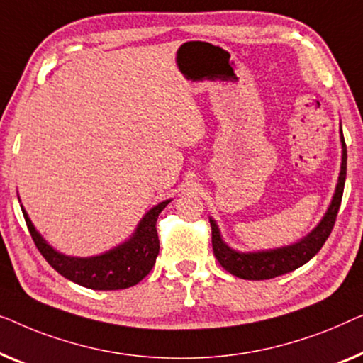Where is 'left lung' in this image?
<instances>
[{
    "label": "left lung",
    "mask_w": 363,
    "mask_h": 363,
    "mask_svg": "<svg viewBox=\"0 0 363 363\" xmlns=\"http://www.w3.org/2000/svg\"><path fill=\"white\" fill-rule=\"evenodd\" d=\"M340 143H342V162H340V172L339 179H337L335 192L330 201L328 211H325L324 217L320 222L311 230L306 237L298 240L296 243L284 245V247L269 248V250H258V252H238L228 247L223 242L220 228H218L217 222L212 217H208L212 227V248L213 255H216L217 262L232 273L233 277H238L242 279H269L281 277L284 273L294 272L296 268L303 267L308 263L315 253L323 248L325 240L333 232L337 212H339L342 192H344L345 184V174H347V147L344 141V135H342V125H340Z\"/></svg>",
    "instance_id": "obj_1"
}]
</instances>
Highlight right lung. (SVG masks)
I'll return each instance as SVG.
<instances>
[{
	"label": "right lung",
	"mask_w": 363,
	"mask_h": 363,
	"mask_svg": "<svg viewBox=\"0 0 363 363\" xmlns=\"http://www.w3.org/2000/svg\"><path fill=\"white\" fill-rule=\"evenodd\" d=\"M169 202L171 199H167L150 208L128 240L95 257H69L57 252L35 230L28 212L23 206L21 208L35 247L55 272L84 288L111 291L126 289L138 284L155 267L156 257L160 253L156 220Z\"/></svg>",
	"instance_id": "right-lung-1"
}]
</instances>
